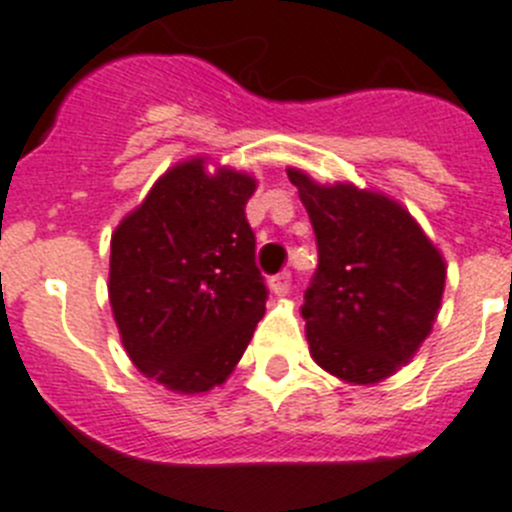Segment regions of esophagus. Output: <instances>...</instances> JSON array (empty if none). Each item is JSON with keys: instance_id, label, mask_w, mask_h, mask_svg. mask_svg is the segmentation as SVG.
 Wrapping results in <instances>:
<instances>
[{"instance_id": "esophagus-1", "label": "esophagus", "mask_w": 512, "mask_h": 512, "mask_svg": "<svg viewBox=\"0 0 512 512\" xmlns=\"http://www.w3.org/2000/svg\"><path fill=\"white\" fill-rule=\"evenodd\" d=\"M270 291L275 293V296H286L288 288H291V273H278L270 278Z\"/></svg>"}]
</instances>
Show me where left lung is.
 <instances>
[{
	"instance_id": "left-lung-1",
	"label": "left lung",
	"mask_w": 512,
	"mask_h": 512,
	"mask_svg": "<svg viewBox=\"0 0 512 512\" xmlns=\"http://www.w3.org/2000/svg\"><path fill=\"white\" fill-rule=\"evenodd\" d=\"M319 247L301 317L317 366L379 384L415 358L441 309L446 260L412 213L379 190L322 185L288 167Z\"/></svg>"
}]
</instances>
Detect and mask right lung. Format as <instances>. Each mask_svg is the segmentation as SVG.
Instances as JSON below:
<instances>
[{
  "label": "right lung",
  "instance_id": "right-lung-1",
  "mask_svg": "<svg viewBox=\"0 0 512 512\" xmlns=\"http://www.w3.org/2000/svg\"><path fill=\"white\" fill-rule=\"evenodd\" d=\"M247 172L190 157L164 172L110 239L108 296L146 379L177 394L221 386L265 314Z\"/></svg>",
  "mask_w": 512,
  "mask_h": 512
}]
</instances>
